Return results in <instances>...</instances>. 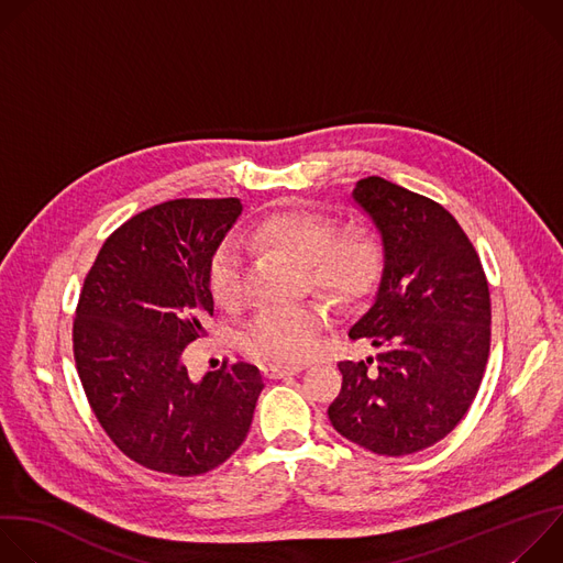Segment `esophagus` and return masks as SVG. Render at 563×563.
<instances>
[{
    "instance_id": "obj_1",
    "label": "esophagus",
    "mask_w": 563,
    "mask_h": 563,
    "mask_svg": "<svg viewBox=\"0 0 563 563\" xmlns=\"http://www.w3.org/2000/svg\"><path fill=\"white\" fill-rule=\"evenodd\" d=\"M263 372H265V376H267V378H285V376H291V374H298V372H302V367H300V365H294V367H283V365H267V367H263Z\"/></svg>"
}]
</instances>
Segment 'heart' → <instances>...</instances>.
Segmentation results:
<instances>
[{
	"label": "heart",
	"instance_id": "1",
	"mask_svg": "<svg viewBox=\"0 0 563 563\" xmlns=\"http://www.w3.org/2000/svg\"><path fill=\"white\" fill-rule=\"evenodd\" d=\"M254 240L300 263L305 285L325 294L341 309H354L365 302L383 276L385 250L378 233L367 224L336 229L330 216L289 209L261 220L254 229ZM207 285L222 307H233L243 298L245 256L233 240H222L213 250ZM328 318L323 300L263 309L243 332L240 345L256 361L296 365L318 350Z\"/></svg>",
	"mask_w": 563,
	"mask_h": 563
}]
</instances>
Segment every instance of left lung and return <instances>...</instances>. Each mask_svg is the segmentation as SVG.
<instances>
[{"mask_svg":"<svg viewBox=\"0 0 563 563\" xmlns=\"http://www.w3.org/2000/svg\"><path fill=\"white\" fill-rule=\"evenodd\" d=\"M352 196L385 247L376 300L350 330L376 354L339 363L343 385L328 415L352 443L404 456L448 437L472 406L490 354V289L470 238L439 202L378 176Z\"/></svg>","mask_w":563,"mask_h":563,"instance_id":"8db88e82","label":"left lung"}]
</instances>
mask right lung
<instances>
[{
    "instance_id": "1",
    "label": "right lung",
    "mask_w": 563,
    "mask_h": 563,
    "mask_svg": "<svg viewBox=\"0 0 563 563\" xmlns=\"http://www.w3.org/2000/svg\"><path fill=\"white\" fill-rule=\"evenodd\" d=\"M243 211L238 198H178L107 240L73 318V356L102 430L131 461L196 476L245 441L265 387L256 365L222 363L200 383L185 350L213 316L207 267Z\"/></svg>"
}]
</instances>
